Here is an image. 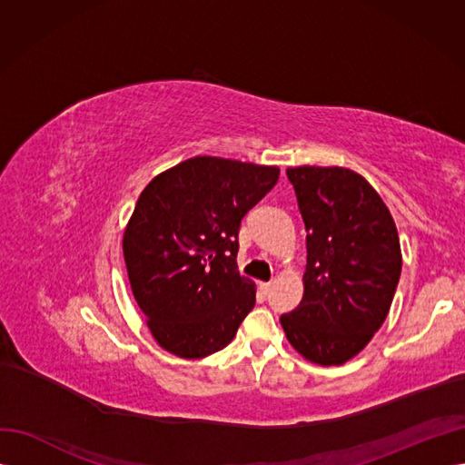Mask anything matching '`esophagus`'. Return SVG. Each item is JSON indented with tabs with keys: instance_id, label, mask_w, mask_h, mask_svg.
<instances>
[{
	"instance_id": "esophagus-1",
	"label": "esophagus",
	"mask_w": 465,
	"mask_h": 465,
	"mask_svg": "<svg viewBox=\"0 0 465 465\" xmlns=\"http://www.w3.org/2000/svg\"><path fill=\"white\" fill-rule=\"evenodd\" d=\"M272 285H273L272 281H267V283H260V289H262V292H265V294H267V292L272 291Z\"/></svg>"
}]
</instances>
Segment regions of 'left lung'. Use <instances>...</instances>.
<instances>
[{
	"mask_svg": "<svg viewBox=\"0 0 465 465\" xmlns=\"http://www.w3.org/2000/svg\"><path fill=\"white\" fill-rule=\"evenodd\" d=\"M306 229L304 294L281 316L289 343L320 367L359 355L382 326L401 273L390 209L367 178L343 166H292Z\"/></svg>",
	"mask_w": 465,
	"mask_h": 465,
	"instance_id": "left-lung-1",
	"label": "left lung"
}]
</instances>
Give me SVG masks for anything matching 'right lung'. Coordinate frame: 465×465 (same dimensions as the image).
I'll return each instance as SVG.
<instances>
[{
    "instance_id": "1",
    "label": "right lung",
    "mask_w": 465,
    "mask_h": 465,
    "mask_svg": "<svg viewBox=\"0 0 465 465\" xmlns=\"http://www.w3.org/2000/svg\"><path fill=\"white\" fill-rule=\"evenodd\" d=\"M277 178V166L192 157L139 195L124 229L125 270L153 340L168 353H217L254 308V281L236 270L238 229Z\"/></svg>"
}]
</instances>
